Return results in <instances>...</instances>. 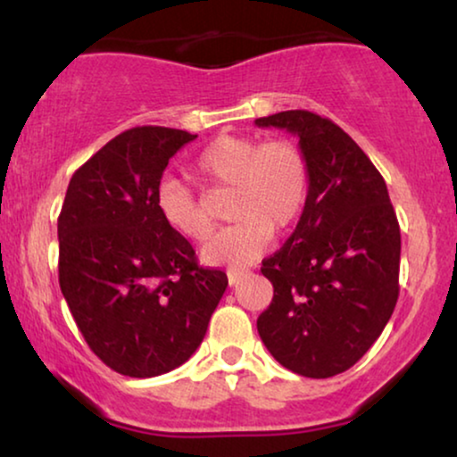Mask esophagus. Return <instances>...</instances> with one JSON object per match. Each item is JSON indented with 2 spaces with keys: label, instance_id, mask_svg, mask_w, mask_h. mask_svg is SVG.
I'll list each match as a JSON object with an SVG mask.
<instances>
[{
  "label": "esophagus",
  "instance_id": "34e87169",
  "mask_svg": "<svg viewBox=\"0 0 457 457\" xmlns=\"http://www.w3.org/2000/svg\"><path fill=\"white\" fill-rule=\"evenodd\" d=\"M227 274H228V283L230 285H239V280L243 277H247V272H243V270H228Z\"/></svg>",
  "mask_w": 457,
  "mask_h": 457
}]
</instances>
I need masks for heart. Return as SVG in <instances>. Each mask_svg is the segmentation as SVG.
<instances>
[{"instance_id": "obj_1", "label": "heart", "mask_w": 457, "mask_h": 457, "mask_svg": "<svg viewBox=\"0 0 457 457\" xmlns=\"http://www.w3.org/2000/svg\"><path fill=\"white\" fill-rule=\"evenodd\" d=\"M195 170L210 183L233 187L228 216L233 227L204 247L210 266L241 268L252 264L270 245L274 230L289 228L308 199V162L291 141L260 143L253 137L222 135L208 143L195 160ZM155 208L172 233L205 241L214 222L179 180H164L155 193Z\"/></svg>"}]
</instances>
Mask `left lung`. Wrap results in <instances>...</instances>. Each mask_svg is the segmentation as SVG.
I'll return each instance as SVG.
<instances>
[{
	"instance_id": "1",
	"label": "left lung",
	"mask_w": 457,
	"mask_h": 457,
	"mask_svg": "<svg viewBox=\"0 0 457 457\" xmlns=\"http://www.w3.org/2000/svg\"><path fill=\"white\" fill-rule=\"evenodd\" d=\"M299 137L308 199L295 230L262 262L274 287L258 333L291 372L328 378L378 339L399 295L402 235L385 179L358 143L308 110L258 118Z\"/></svg>"
}]
</instances>
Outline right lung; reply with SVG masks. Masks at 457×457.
Instances as JSON below:
<instances>
[{
	"label": "right lung",
	"instance_id": "add662e5",
	"mask_svg": "<svg viewBox=\"0 0 457 457\" xmlns=\"http://www.w3.org/2000/svg\"><path fill=\"white\" fill-rule=\"evenodd\" d=\"M197 135L137 127L91 155L58 218L60 289L91 352L133 378L195 353L228 278L197 266L191 243L155 208L168 160Z\"/></svg>",
	"mask_w": 457,
	"mask_h": 457
}]
</instances>
